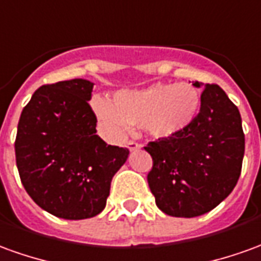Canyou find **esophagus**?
<instances>
[{
	"mask_svg": "<svg viewBox=\"0 0 261 261\" xmlns=\"http://www.w3.org/2000/svg\"><path fill=\"white\" fill-rule=\"evenodd\" d=\"M140 147H141V145L137 143V141H134V140H128V141H127V148L131 149V151H134V149H138Z\"/></svg>",
	"mask_w": 261,
	"mask_h": 261,
	"instance_id": "34e87169",
	"label": "esophagus"
}]
</instances>
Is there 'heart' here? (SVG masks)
I'll return each instance as SVG.
<instances>
[{
  "instance_id": "heart-1",
  "label": "heart",
  "mask_w": 261,
  "mask_h": 261,
  "mask_svg": "<svg viewBox=\"0 0 261 261\" xmlns=\"http://www.w3.org/2000/svg\"><path fill=\"white\" fill-rule=\"evenodd\" d=\"M200 109V94L188 83H155L143 89L120 90L112 103L96 99L93 110L112 133L127 124H141L156 138L179 134L194 123Z\"/></svg>"
}]
</instances>
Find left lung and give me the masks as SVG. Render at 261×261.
<instances>
[{
  "label": "left lung",
  "instance_id": "obj_1",
  "mask_svg": "<svg viewBox=\"0 0 261 261\" xmlns=\"http://www.w3.org/2000/svg\"><path fill=\"white\" fill-rule=\"evenodd\" d=\"M144 149L152 158L147 179L162 212L175 218L211 212L230 195L242 172L245 133L239 109L218 85H206L194 123Z\"/></svg>",
  "mask_w": 261,
  "mask_h": 261
}]
</instances>
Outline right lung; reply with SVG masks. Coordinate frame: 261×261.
<instances>
[{"label": "right lung", "instance_id": "right-lung-1", "mask_svg": "<svg viewBox=\"0 0 261 261\" xmlns=\"http://www.w3.org/2000/svg\"><path fill=\"white\" fill-rule=\"evenodd\" d=\"M93 86L83 79L43 85L18 121L15 158L23 188L38 206L63 219L99 215L130 152L96 134Z\"/></svg>", "mask_w": 261, "mask_h": 261}]
</instances>
